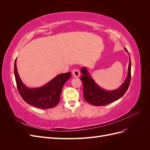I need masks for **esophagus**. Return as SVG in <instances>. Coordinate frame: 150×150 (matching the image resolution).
Here are the masks:
<instances>
[{
	"instance_id": "1",
	"label": "esophagus",
	"mask_w": 150,
	"mask_h": 150,
	"mask_svg": "<svg viewBox=\"0 0 150 150\" xmlns=\"http://www.w3.org/2000/svg\"><path fill=\"white\" fill-rule=\"evenodd\" d=\"M72 76L75 77V78H78V77L80 76V72L78 69H76L72 71Z\"/></svg>"
}]
</instances>
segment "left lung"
<instances>
[{"label":"left lung","instance_id":"obj_1","mask_svg":"<svg viewBox=\"0 0 150 150\" xmlns=\"http://www.w3.org/2000/svg\"><path fill=\"white\" fill-rule=\"evenodd\" d=\"M125 51H128L125 48ZM83 75L81 80L83 83V96L85 100L93 106H104L121 98L128 90L131 81V59L129 57L128 74L124 83L115 90H105L101 88L93 79L86 67L81 69Z\"/></svg>","mask_w":150,"mask_h":150}]
</instances>
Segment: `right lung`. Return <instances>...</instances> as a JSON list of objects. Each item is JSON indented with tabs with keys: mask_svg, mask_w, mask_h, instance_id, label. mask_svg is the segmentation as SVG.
<instances>
[{
	"mask_svg": "<svg viewBox=\"0 0 150 150\" xmlns=\"http://www.w3.org/2000/svg\"><path fill=\"white\" fill-rule=\"evenodd\" d=\"M14 75L18 91L27 103L38 108L49 109L55 107L59 102L63 86L71 78V72L59 74L40 87L28 88L22 83L18 74L16 59Z\"/></svg>",
	"mask_w": 150,
	"mask_h": 150,
	"instance_id": "add662e5",
	"label": "right lung"
}]
</instances>
